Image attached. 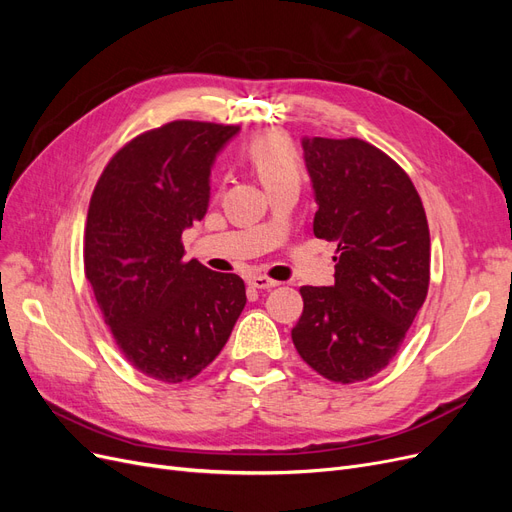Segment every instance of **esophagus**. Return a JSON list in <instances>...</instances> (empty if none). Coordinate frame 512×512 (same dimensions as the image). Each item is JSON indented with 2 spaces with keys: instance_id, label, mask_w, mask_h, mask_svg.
Masks as SVG:
<instances>
[{
  "instance_id": "esophagus-1",
  "label": "esophagus",
  "mask_w": 512,
  "mask_h": 512,
  "mask_svg": "<svg viewBox=\"0 0 512 512\" xmlns=\"http://www.w3.org/2000/svg\"><path fill=\"white\" fill-rule=\"evenodd\" d=\"M250 286L258 288V290H271L275 286H280V282L271 280V277H267V275H254V277H250Z\"/></svg>"
}]
</instances>
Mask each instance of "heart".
<instances>
[{"mask_svg":"<svg viewBox=\"0 0 512 512\" xmlns=\"http://www.w3.org/2000/svg\"><path fill=\"white\" fill-rule=\"evenodd\" d=\"M247 158L254 164L258 177L271 190L273 185L297 179L301 181V156L292 138L280 130H269L247 143Z\"/></svg>","mask_w":512,"mask_h":512,"instance_id":"1","label":"heart"}]
</instances>
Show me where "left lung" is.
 <instances>
[{
    "label": "left lung",
    "instance_id": "left-lung-1",
    "mask_svg": "<svg viewBox=\"0 0 512 512\" xmlns=\"http://www.w3.org/2000/svg\"><path fill=\"white\" fill-rule=\"evenodd\" d=\"M318 211L314 235L335 241V284L303 286L292 344L337 384L393 361L429 290V226L412 179L361 138H305Z\"/></svg>",
    "mask_w": 512,
    "mask_h": 512
}]
</instances>
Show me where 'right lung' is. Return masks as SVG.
Listing matches in <instances>:
<instances>
[{
  "label": "right lung",
  "instance_id": "1",
  "mask_svg": "<svg viewBox=\"0 0 512 512\" xmlns=\"http://www.w3.org/2000/svg\"><path fill=\"white\" fill-rule=\"evenodd\" d=\"M239 126L177 119L123 145L89 200L83 265L117 348L166 384L215 361L245 307V284L185 260L181 235L205 218L215 153Z\"/></svg>",
  "mask_w": 512,
  "mask_h": 512
}]
</instances>
